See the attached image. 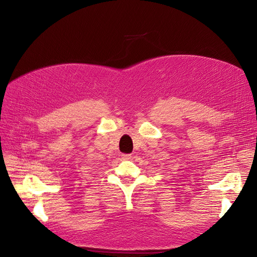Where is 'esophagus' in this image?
<instances>
[{"label":"esophagus","instance_id":"1","mask_svg":"<svg viewBox=\"0 0 257 257\" xmlns=\"http://www.w3.org/2000/svg\"><path fill=\"white\" fill-rule=\"evenodd\" d=\"M122 158L124 160H131L132 159V154H122Z\"/></svg>","mask_w":257,"mask_h":257}]
</instances>
